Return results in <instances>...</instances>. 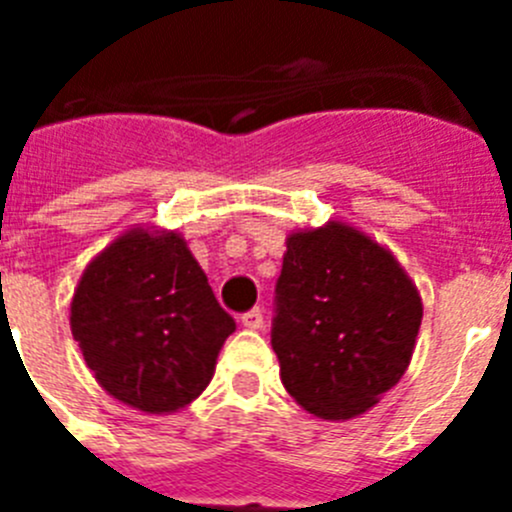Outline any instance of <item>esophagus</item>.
I'll return each mask as SVG.
<instances>
[{
	"mask_svg": "<svg viewBox=\"0 0 512 512\" xmlns=\"http://www.w3.org/2000/svg\"><path fill=\"white\" fill-rule=\"evenodd\" d=\"M241 323H243V328H248V330H261L264 328V312H261L259 307H253V310L243 312Z\"/></svg>",
	"mask_w": 512,
	"mask_h": 512,
	"instance_id": "obj_1",
	"label": "esophagus"
}]
</instances>
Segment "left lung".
<instances>
[{"mask_svg":"<svg viewBox=\"0 0 512 512\" xmlns=\"http://www.w3.org/2000/svg\"><path fill=\"white\" fill-rule=\"evenodd\" d=\"M423 302L372 235L341 220L287 235L271 346L284 390L307 413H366L408 372Z\"/></svg>","mask_w":512,"mask_h":512,"instance_id":"8db88e82","label":"left lung"}]
</instances>
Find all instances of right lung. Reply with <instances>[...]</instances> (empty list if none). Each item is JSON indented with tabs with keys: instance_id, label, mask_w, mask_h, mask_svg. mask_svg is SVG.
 <instances>
[{
	"instance_id": "obj_1",
	"label": "right lung",
	"mask_w": 512,
	"mask_h": 512,
	"mask_svg": "<svg viewBox=\"0 0 512 512\" xmlns=\"http://www.w3.org/2000/svg\"><path fill=\"white\" fill-rule=\"evenodd\" d=\"M233 330L187 241L156 225L117 235L71 297V333L94 379L140 413L197 400Z\"/></svg>"
}]
</instances>
